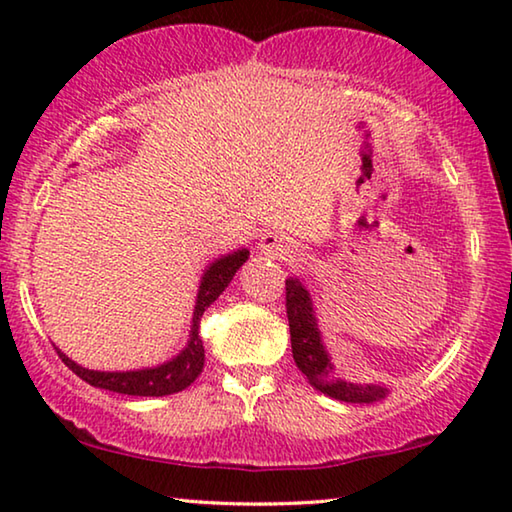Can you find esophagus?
<instances>
[{"mask_svg":"<svg viewBox=\"0 0 512 512\" xmlns=\"http://www.w3.org/2000/svg\"><path fill=\"white\" fill-rule=\"evenodd\" d=\"M259 250H262L266 257H287L289 253H293V244L287 237L268 232V235H264L262 244H259Z\"/></svg>","mask_w":512,"mask_h":512,"instance_id":"1","label":"esophagus"}]
</instances>
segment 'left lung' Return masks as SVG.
Listing matches in <instances>:
<instances>
[{"label": "left lung", "mask_w": 512, "mask_h": 512, "mask_svg": "<svg viewBox=\"0 0 512 512\" xmlns=\"http://www.w3.org/2000/svg\"><path fill=\"white\" fill-rule=\"evenodd\" d=\"M287 318L293 361L311 386H316L320 393L334 397V400L352 404H370L386 397V388L350 384V381L336 377L332 361L320 343L311 298L298 280H287Z\"/></svg>", "instance_id": "obj_1"}]
</instances>
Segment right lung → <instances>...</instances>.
Masks as SVG:
<instances>
[{
    "label": "right lung",
    "instance_id": "right-lung-1",
    "mask_svg": "<svg viewBox=\"0 0 512 512\" xmlns=\"http://www.w3.org/2000/svg\"><path fill=\"white\" fill-rule=\"evenodd\" d=\"M248 259V250H237L235 255L221 257L219 262H214L207 268L198 289V300L192 318V336H189L187 348L178 354L176 359L164 363L158 368H146V370H133V372H99L81 368L79 363L67 359L63 352H58V357L65 361V366L74 372L76 377L88 381L90 386L106 388V391L124 393V395H140V397H162L171 395L187 388L192 381L201 375L203 363H205V348L201 341V318L205 309L221 296L228 287L232 275L237 273V268Z\"/></svg>",
    "mask_w": 512,
    "mask_h": 512
}]
</instances>
